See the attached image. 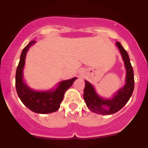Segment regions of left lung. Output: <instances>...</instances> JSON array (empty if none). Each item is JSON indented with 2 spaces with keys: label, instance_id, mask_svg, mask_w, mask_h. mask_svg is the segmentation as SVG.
Segmentation results:
<instances>
[{
  "label": "left lung",
  "instance_id": "left-lung-1",
  "mask_svg": "<svg viewBox=\"0 0 148 148\" xmlns=\"http://www.w3.org/2000/svg\"><path fill=\"white\" fill-rule=\"evenodd\" d=\"M116 45L119 49L127 70L126 84L125 87L120 89L113 99L106 100L99 97L92 84L85 81L84 99L87 108L92 112L98 114L110 115L118 112L129 101L134 89V75L129 56L119 42H116Z\"/></svg>",
  "mask_w": 148,
  "mask_h": 148
}]
</instances>
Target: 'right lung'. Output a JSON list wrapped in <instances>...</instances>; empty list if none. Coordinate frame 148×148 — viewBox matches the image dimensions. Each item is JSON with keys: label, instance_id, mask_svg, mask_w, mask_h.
<instances>
[{"label": "right lung", "instance_id": "add662e5", "mask_svg": "<svg viewBox=\"0 0 148 148\" xmlns=\"http://www.w3.org/2000/svg\"><path fill=\"white\" fill-rule=\"evenodd\" d=\"M35 40H31L23 48L21 55L15 75V87L17 93L23 104L30 110L35 113H50L56 112L60 108V104L64 99V95L67 89L70 88L76 78L60 82L59 85L53 91L37 92L27 87L23 81V69L25 64L27 52Z\"/></svg>", "mask_w": 148, "mask_h": 148}]
</instances>
